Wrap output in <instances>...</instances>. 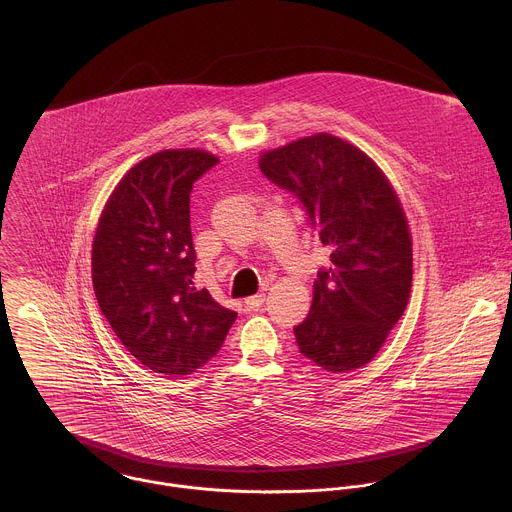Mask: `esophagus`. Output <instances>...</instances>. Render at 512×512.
Wrapping results in <instances>:
<instances>
[{
	"mask_svg": "<svg viewBox=\"0 0 512 512\" xmlns=\"http://www.w3.org/2000/svg\"><path fill=\"white\" fill-rule=\"evenodd\" d=\"M266 301V295L264 293H256V295H250L244 299V307L246 311H258Z\"/></svg>",
	"mask_w": 512,
	"mask_h": 512,
	"instance_id": "obj_1",
	"label": "esophagus"
}]
</instances>
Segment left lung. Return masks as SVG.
Wrapping results in <instances>:
<instances>
[{"mask_svg": "<svg viewBox=\"0 0 512 512\" xmlns=\"http://www.w3.org/2000/svg\"><path fill=\"white\" fill-rule=\"evenodd\" d=\"M260 171L303 205L333 266L319 270L299 353L327 372L361 368L404 315L412 288V240L402 205L359 147L315 134L266 151Z\"/></svg>", "mask_w": 512, "mask_h": 512, "instance_id": "8db88e82", "label": "left lung"}]
</instances>
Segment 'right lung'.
<instances>
[{
    "label": "right lung",
    "instance_id": "right-lung-1",
    "mask_svg": "<svg viewBox=\"0 0 512 512\" xmlns=\"http://www.w3.org/2000/svg\"><path fill=\"white\" fill-rule=\"evenodd\" d=\"M219 159L165 149L134 165L110 195L92 242L102 315L142 365L191 374L219 353L236 313L193 286V183Z\"/></svg>",
    "mask_w": 512,
    "mask_h": 512
}]
</instances>
